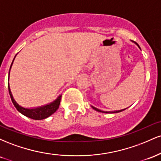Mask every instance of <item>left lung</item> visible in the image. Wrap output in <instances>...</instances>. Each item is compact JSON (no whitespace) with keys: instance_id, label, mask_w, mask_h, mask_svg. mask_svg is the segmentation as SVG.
I'll use <instances>...</instances> for the list:
<instances>
[{"instance_id":"obj_1","label":"left lung","mask_w":161,"mask_h":161,"mask_svg":"<svg viewBox=\"0 0 161 161\" xmlns=\"http://www.w3.org/2000/svg\"><path fill=\"white\" fill-rule=\"evenodd\" d=\"M135 43L136 44V45H137L138 46V47H139L140 48V47H139V45H138L137 43H136V42H135ZM92 108L94 109V110H97V111H98V112H102V113H108V114H110V113H119V112H121V111H123V110H125V109H123V110H116V111H102V110H99V109H97V108H95V107H93V106H92Z\"/></svg>"}]
</instances>
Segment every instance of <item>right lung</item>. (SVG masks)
Instances as JSON below:
<instances>
[{"instance_id": "add662e5", "label": "right lung", "mask_w": 161, "mask_h": 161, "mask_svg": "<svg viewBox=\"0 0 161 161\" xmlns=\"http://www.w3.org/2000/svg\"><path fill=\"white\" fill-rule=\"evenodd\" d=\"M15 57H14V59H15ZM14 60H13L12 64H11L10 70H9V76H10V71L11 69V66L13 65V63H14ZM8 89H9V94H10V98L12 100L13 104H14V106H15L16 110H17L19 113H21L22 114H23L24 116H27V117L29 118H31V119H36V120H40V119H45V118H47L48 116L52 115L53 113L56 112L57 109L59 108V106H60V100H61V95H59L58 97H57L55 101H53V102L50 103L48 104L44 105V106L38 107V108H23V107L20 106V105L18 104L17 103H16V101L14 100V97H13L12 95V93H11L9 83H8Z\"/></svg>"}]
</instances>
